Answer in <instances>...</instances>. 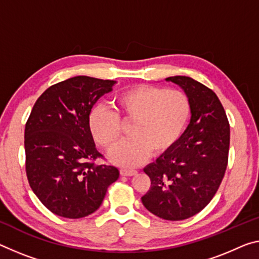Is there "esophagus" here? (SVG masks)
Segmentation results:
<instances>
[{
    "label": "esophagus",
    "mask_w": 259,
    "mask_h": 259,
    "mask_svg": "<svg viewBox=\"0 0 259 259\" xmlns=\"http://www.w3.org/2000/svg\"><path fill=\"white\" fill-rule=\"evenodd\" d=\"M120 173L122 176H133L136 174L137 171L135 169H125V168H122V169H120Z\"/></svg>",
    "instance_id": "esophagus-1"
}]
</instances>
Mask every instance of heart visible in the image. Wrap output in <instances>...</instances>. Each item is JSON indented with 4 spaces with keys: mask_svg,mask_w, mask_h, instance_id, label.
Instances as JSON below:
<instances>
[{
    "mask_svg": "<svg viewBox=\"0 0 259 259\" xmlns=\"http://www.w3.org/2000/svg\"><path fill=\"white\" fill-rule=\"evenodd\" d=\"M116 113L105 106H96L88 123L98 144L110 150L120 137V120H133L129 138L109 153L116 165L136 166L151 154L159 155L173 147L183 134L190 117L189 97L180 90L153 85L135 86L116 94L113 100Z\"/></svg>",
    "mask_w": 259,
    "mask_h": 259,
    "instance_id": "b5f03b06",
    "label": "heart"
}]
</instances>
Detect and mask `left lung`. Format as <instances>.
Masks as SVG:
<instances>
[{
    "instance_id": "left-lung-1",
    "label": "left lung",
    "mask_w": 259,
    "mask_h": 259,
    "mask_svg": "<svg viewBox=\"0 0 259 259\" xmlns=\"http://www.w3.org/2000/svg\"><path fill=\"white\" fill-rule=\"evenodd\" d=\"M181 88L191 105L190 123L173 147L144 168L151 179L142 203L159 218H190L211 202L228 162L229 123L219 98L186 76L166 78Z\"/></svg>"
}]
</instances>
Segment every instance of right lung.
<instances>
[{
  "label": "right lung",
  "instance_id": "add662e5",
  "mask_svg": "<svg viewBox=\"0 0 259 259\" xmlns=\"http://www.w3.org/2000/svg\"><path fill=\"white\" fill-rule=\"evenodd\" d=\"M115 83L76 76L48 88L33 106L24 136L26 175L35 196L56 215L91 214L120 176L116 167L94 165L102 155L88 123L93 106Z\"/></svg>",
  "mask_w": 259,
  "mask_h": 259
}]
</instances>
